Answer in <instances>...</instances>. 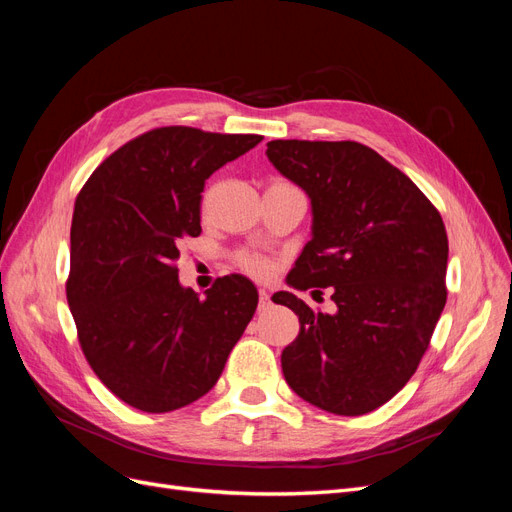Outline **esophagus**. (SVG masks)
<instances>
[{
    "mask_svg": "<svg viewBox=\"0 0 512 512\" xmlns=\"http://www.w3.org/2000/svg\"><path fill=\"white\" fill-rule=\"evenodd\" d=\"M258 294H260L258 309H260V312H265V309H269V307H271V294H269L265 288H260V290H258Z\"/></svg>",
    "mask_w": 512,
    "mask_h": 512,
    "instance_id": "obj_1",
    "label": "esophagus"
}]
</instances>
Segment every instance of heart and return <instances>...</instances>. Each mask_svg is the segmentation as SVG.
I'll use <instances>...</instances> for the list:
<instances>
[{
	"mask_svg": "<svg viewBox=\"0 0 512 512\" xmlns=\"http://www.w3.org/2000/svg\"><path fill=\"white\" fill-rule=\"evenodd\" d=\"M280 183H282V181H280ZM237 262H239V267H241L243 271H247V273L254 275V277H265V275H269V271H271V262H269L265 256H260V254L243 252V254L237 256Z\"/></svg>",
	"mask_w": 512,
	"mask_h": 512,
	"instance_id": "heart-1",
	"label": "heart"
}]
</instances>
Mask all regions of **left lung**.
Returning a JSON list of instances; mask_svg holds the SVG:
<instances>
[{"label":"left lung","instance_id":"8db88e82","mask_svg":"<svg viewBox=\"0 0 512 512\" xmlns=\"http://www.w3.org/2000/svg\"><path fill=\"white\" fill-rule=\"evenodd\" d=\"M267 158L312 200V241L288 286L331 288L337 305L322 314L273 294L301 324L282 352L284 378L320 410L367 414L404 389L440 320L444 222L410 177L361 143L271 141Z\"/></svg>","mask_w":512,"mask_h":512}]
</instances>
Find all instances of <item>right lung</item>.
I'll list each match as a JSON object with an SVG mask.
<instances>
[{
  "label": "right lung",
  "mask_w": 512,
  "mask_h": 512,
  "mask_svg": "<svg viewBox=\"0 0 512 512\" xmlns=\"http://www.w3.org/2000/svg\"><path fill=\"white\" fill-rule=\"evenodd\" d=\"M262 141L188 126L156 128L108 156L76 196L68 305L83 354L108 391L143 412L209 393L258 305L243 275L205 299L179 284V245L200 235V192Z\"/></svg>",
  "instance_id": "1"
}]
</instances>
